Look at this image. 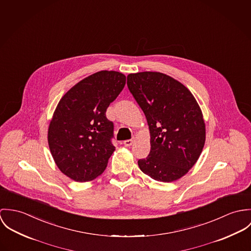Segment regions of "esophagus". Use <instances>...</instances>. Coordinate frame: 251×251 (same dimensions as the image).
<instances>
[{
  "instance_id": "1",
  "label": "esophagus",
  "mask_w": 251,
  "mask_h": 251,
  "mask_svg": "<svg viewBox=\"0 0 251 251\" xmlns=\"http://www.w3.org/2000/svg\"><path fill=\"white\" fill-rule=\"evenodd\" d=\"M134 141H135V139H127V140H124V141H123V144H124L126 147H130V146L134 143Z\"/></svg>"
}]
</instances>
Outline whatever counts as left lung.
Listing matches in <instances>:
<instances>
[{"instance_id": "8db88e82", "label": "left lung", "mask_w": 251, "mask_h": 251, "mask_svg": "<svg viewBox=\"0 0 251 251\" xmlns=\"http://www.w3.org/2000/svg\"><path fill=\"white\" fill-rule=\"evenodd\" d=\"M127 85L149 126L151 149L139 160L140 170L160 182L180 179L195 166L206 139L195 96L184 84L160 72L129 74Z\"/></svg>"}]
</instances>
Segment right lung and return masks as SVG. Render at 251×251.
Here are the masks:
<instances>
[{
    "instance_id": "add662e5",
    "label": "right lung",
    "mask_w": 251,
    "mask_h": 251,
    "mask_svg": "<svg viewBox=\"0 0 251 251\" xmlns=\"http://www.w3.org/2000/svg\"><path fill=\"white\" fill-rule=\"evenodd\" d=\"M126 84L117 71H99L72 86L59 100L48 128V144L58 169L88 182L106 169L115 147L106 111Z\"/></svg>"
}]
</instances>
